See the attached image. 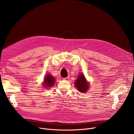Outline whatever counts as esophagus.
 Returning a JSON list of instances; mask_svg holds the SVG:
<instances>
[{
    "instance_id": "obj_1",
    "label": "esophagus",
    "mask_w": 134,
    "mask_h": 134,
    "mask_svg": "<svg viewBox=\"0 0 134 134\" xmlns=\"http://www.w3.org/2000/svg\"><path fill=\"white\" fill-rule=\"evenodd\" d=\"M69 79V76H68V77H66V78H63V80H66V81H68Z\"/></svg>"
}]
</instances>
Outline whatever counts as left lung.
<instances>
[{"mask_svg":"<svg viewBox=\"0 0 134 134\" xmlns=\"http://www.w3.org/2000/svg\"><path fill=\"white\" fill-rule=\"evenodd\" d=\"M74 84L77 90L81 93L86 92L90 87L89 82L86 80L85 77L83 74H80L78 75Z\"/></svg>","mask_w":134,"mask_h":134,"instance_id":"1","label":"left lung"}]
</instances>
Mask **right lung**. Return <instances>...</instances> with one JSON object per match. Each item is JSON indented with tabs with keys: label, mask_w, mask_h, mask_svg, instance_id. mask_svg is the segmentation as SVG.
Returning <instances> with one entry per match:
<instances>
[{
	"label": "right lung",
	"mask_w": 134,
	"mask_h": 134,
	"mask_svg": "<svg viewBox=\"0 0 134 134\" xmlns=\"http://www.w3.org/2000/svg\"><path fill=\"white\" fill-rule=\"evenodd\" d=\"M55 79L51 74H48L45 76L43 82V86L46 88L52 87L55 83Z\"/></svg>",
	"instance_id": "add662e5"
}]
</instances>
